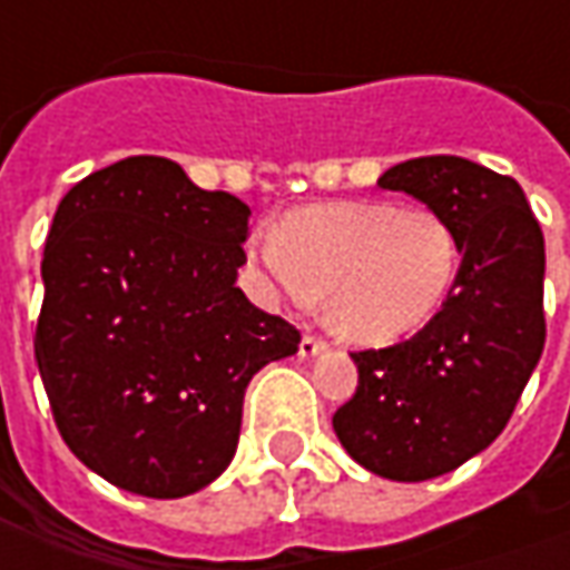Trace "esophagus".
Here are the masks:
<instances>
[{
  "label": "esophagus",
  "instance_id": "esophagus-1",
  "mask_svg": "<svg viewBox=\"0 0 570 570\" xmlns=\"http://www.w3.org/2000/svg\"><path fill=\"white\" fill-rule=\"evenodd\" d=\"M322 353H327V344H324L322 337H312V334H305L303 341H299V356H303V360L322 356Z\"/></svg>",
  "mask_w": 570,
  "mask_h": 570
}]
</instances>
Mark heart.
<instances>
[{"label": "heart", "mask_w": 570, "mask_h": 570, "mask_svg": "<svg viewBox=\"0 0 570 570\" xmlns=\"http://www.w3.org/2000/svg\"><path fill=\"white\" fill-rule=\"evenodd\" d=\"M248 265L299 308L324 296L327 324L353 344H387L425 324L448 299L461 243L429 207L334 202L286 214L255 233Z\"/></svg>", "instance_id": "obj_1"}]
</instances>
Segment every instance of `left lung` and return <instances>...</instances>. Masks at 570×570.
Masks as SVG:
<instances>
[{"mask_svg": "<svg viewBox=\"0 0 570 570\" xmlns=\"http://www.w3.org/2000/svg\"><path fill=\"white\" fill-rule=\"evenodd\" d=\"M442 214L461 267L410 341L353 353L360 384L334 413L353 461L394 482L444 476L501 435L546 344V243L523 188L463 157H416L382 173Z\"/></svg>", "mask_w": 570, "mask_h": 570, "instance_id": "left-lung-1", "label": "left lung"}]
</instances>
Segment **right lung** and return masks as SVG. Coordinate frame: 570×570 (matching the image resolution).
Returning a JSON list of instances; mask_svg holds the SVG:
<instances>
[{
	"mask_svg": "<svg viewBox=\"0 0 570 570\" xmlns=\"http://www.w3.org/2000/svg\"><path fill=\"white\" fill-rule=\"evenodd\" d=\"M248 217L167 157L97 169L56 207L33 356L71 454L126 492L210 485L252 375L299 350V331L236 286Z\"/></svg>",
	"mask_w": 570,
	"mask_h": 570,
	"instance_id": "obj_1",
	"label": "right lung"
}]
</instances>
